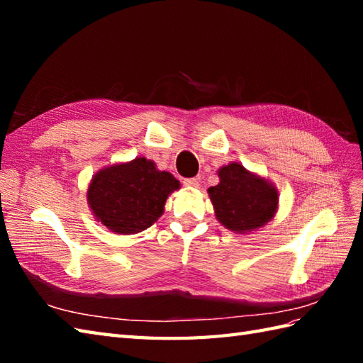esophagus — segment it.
I'll return each instance as SVG.
<instances>
[{
  "label": "esophagus",
  "instance_id": "34e87169",
  "mask_svg": "<svg viewBox=\"0 0 363 363\" xmlns=\"http://www.w3.org/2000/svg\"><path fill=\"white\" fill-rule=\"evenodd\" d=\"M184 186L189 187V189H198L199 181L195 179V177H190V179H184Z\"/></svg>",
  "mask_w": 363,
  "mask_h": 363
}]
</instances>
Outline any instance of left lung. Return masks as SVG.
<instances>
[{"mask_svg": "<svg viewBox=\"0 0 363 363\" xmlns=\"http://www.w3.org/2000/svg\"><path fill=\"white\" fill-rule=\"evenodd\" d=\"M217 174L220 182L207 194L221 226L235 234H251L274 218L279 191L268 177L250 172L240 162L220 167Z\"/></svg>", "mask_w": 363, "mask_h": 363, "instance_id": "obj_1", "label": "left lung"}]
</instances>
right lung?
<instances>
[{
    "instance_id": "1",
    "label": "right lung",
    "mask_w": 363,
    "mask_h": 363,
    "mask_svg": "<svg viewBox=\"0 0 363 363\" xmlns=\"http://www.w3.org/2000/svg\"><path fill=\"white\" fill-rule=\"evenodd\" d=\"M181 182L160 172L154 160L135 157L99 168L87 187V204L98 223L113 234L130 235L148 229L165 211Z\"/></svg>"
}]
</instances>
